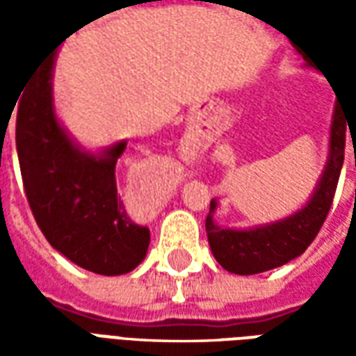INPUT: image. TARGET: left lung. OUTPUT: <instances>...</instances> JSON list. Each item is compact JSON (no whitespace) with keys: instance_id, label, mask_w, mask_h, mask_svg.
Wrapping results in <instances>:
<instances>
[{"instance_id":"8db88e82","label":"left lung","mask_w":356,"mask_h":356,"mask_svg":"<svg viewBox=\"0 0 356 356\" xmlns=\"http://www.w3.org/2000/svg\"><path fill=\"white\" fill-rule=\"evenodd\" d=\"M347 125L349 122L345 120L339 104L336 102L334 120L330 127L328 162L311 200L293 216L246 231L223 229L213 221L217 202L211 200L209 213L206 217V232H208L209 248L216 255L217 263L225 270L234 275L265 273L270 268L282 267L284 263L296 259L311 246V242L316 238L321 227L326 221L336 194L337 181L343 165L345 139L351 133V127L347 131Z\"/></svg>"}]
</instances>
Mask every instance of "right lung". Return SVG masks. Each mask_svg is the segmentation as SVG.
Segmentation results:
<instances>
[{
    "label": "right lung",
    "mask_w": 356,
    "mask_h": 356,
    "mask_svg": "<svg viewBox=\"0 0 356 356\" xmlns=\"http://www.w3.org/2000/svg\"><path fill=\"white\" fill-rule=\"evenodd\" d=\"M55 51L35 68L20 95L17 152L28 204L43 236L78 267L125 275L147 255L150 231L118 200L116 162L125 140L102 154L81 150L53 108Z\"/></svg>",
    "instance_id": "add662e5"
}]
</instances>
